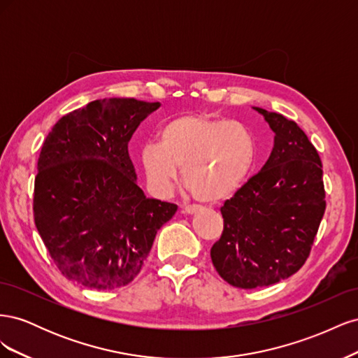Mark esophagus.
Returning <instances> with one entry per match:
<instances>
[{
    "instance_id": "1",
    "label": "esophagus",
    "mask_w": 358,
    "mask_h": 358,
    "mask_svg": "<svg viewBox=\"0 0 358 358\" xmlns=\"http://www.w3.org/2000/svg\"><path fill=\"white\" fill-rule=\"evenodd\" d=\"M199 212V206H185V208H182V213L185 215H194Z\"/></svg>"
}]
</instances>
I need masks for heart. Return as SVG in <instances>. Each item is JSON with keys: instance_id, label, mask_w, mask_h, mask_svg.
Returning <instances> with one entry per match:
<instances>
[{"instance_id": "b5f03b06", "label": "heart", "mask_w": 358, "mask_h": 358, "mask_svg": "<svg viewBox=\"0 0 358 358\" xmlns=\"http://www.w3.org/2000/svg\"><path fill=\"white\" fill-rule=\"evenodd\" d=\"M255 159V137L246 125L199 113L171 117L159 128L158 145H145L140 152L154 192L170 194L182 169L187 188L204 203H221L239 192Z\"/></svg>"}]
</instances>
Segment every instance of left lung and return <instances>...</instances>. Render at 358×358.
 Masks as SVG:
<instances>
[{"instance_id":"left-lung-1","label":"left lung","mask_w":358,"mask_h":358,"mask_svg":"<svg viewBox=\"0 0 358 358\" xmlns=\"http://www.w3.org/2000/svg\"><path fill=\"white\" fill-rule=\"evenodd\" d=\"M254 109L275 134L272 152L259 173L224 203V231L210 249L220 276L245 289L294 275L326 210L322 164L308 136L282 115Z\"/></svg>"}]
</instances>
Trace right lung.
Wrapping results in <instances>:
<instances>
[{
	"label": "right lung",
	"instance_id": "add662e5",
	"mask_svg": "<svg viewBox=\"0 0 358 358\" xmlns=\"http://www.w3.org/2000/svg\"><path fill=\"white\" fill-rule=\"evenodd\" d=\"M159 103L91 101L53 125L34 185V221L53 262L71 282L121 288L138 275L157 231L178 206L137 185L128 142Z\"/></svg>",
	"mask_w": 358,
	"mask_h": 358
}]
</instances>
